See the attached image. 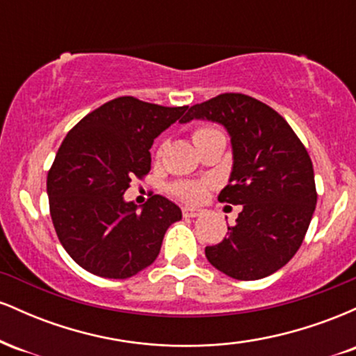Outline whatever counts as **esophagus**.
<instances>
[{
  "label": "esophagus",
  "mask_w": 356,
  "mask_h": 356,
  "mask_svg": "<svg viewBox=\"0 0 356 356\" xmlns=\"http://www.w3.org/2000/svg\"><path fill=\"white\" fill-rule=\"evenodd\" d=\"M182 214H184V218H197V216L204 214V211L199 209V207L186 206V207H182Z\"/></svg>",
  "instance_id": "34e87169"
}]
</instances>
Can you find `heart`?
Returning <instances> with one entry per match:
<instances>
[{
    "label": "heart",
    "mask_w": 356,
    "mask_h": 356,
    "mask_svg": "<svg viewBox=\"0 0 356 356\" xmlns=\"http://www.w3.org/2000/svg\"><path fill=\"white\" fill-rule=\"evenodd\" d=\"M212 132H218V130H212V129L195 130L194 140H197L199 137L207 136V134H212ZM174 191L179 197L186 199V201H191V202H197L201 201L204 194H206V186H204L202 182H181L174 187Z\"/></svg>",
    "instance_id": "obj_1"
}]
</instances>
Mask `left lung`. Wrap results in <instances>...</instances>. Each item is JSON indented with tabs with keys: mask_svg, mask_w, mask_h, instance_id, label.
I'll list each match as a JSON object with an SVG mask.
<instances>
[{
	"mask_svg": "<svg viewBox=\"0 0 356 356\" xmlns=\"http://www.w3.org/2000/svg\"><path fill=\"white\" fill-rule=\"evenodd\" d=\"M209 120L231 138L229 184L219 201L243 206L229 234L206 248L207 261L241 281L281 269L303 243L316 207L312 159L291 127L263 102L222 93L189 108L181 124Z\"/></svg>",
	"mask_w": 356,
	"mask_h": 356,
	"instance_id": "obj_1",
	"label": "left lung"
}]
</instances>
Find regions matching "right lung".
Segmentation results:
<instances>
[{"label": "right lung", "mask_w": 356, "mask_h": 356, "mask_svg": "<svg viewBox=\"0 0 356 356\" xmlns=\"http://www.w3.org/2000/svg\"><path fill=\"white\" fill-rule=\"evenodd\" d=\"M120 97L83 117L61 142L47 179L61 246L92 275L125 280L154 263L165 231L182 219L177 204L152 195L125 201L134 177L150 170L154 140L186 113Z\"/></svg>", "instance_id": "obj_1"}]
</instances>
